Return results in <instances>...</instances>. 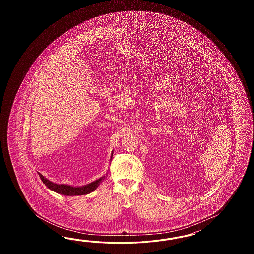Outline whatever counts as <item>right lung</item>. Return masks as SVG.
<instances>
[{"label":"right lung","mask_w":254,"mask_h":254,"mask_svg":"<svg viewBox=\"0 0 254 254\" xmlns=\"http://www.w3.org/2000/svg\"><path fill=\"white\" fill-rule=\"evenodd\" d=\"M113 154H114V151L112 152L111 160H112ZM38 174L41 180L43 181V184H45V186L47 188H49L51 190H53L54 192H57L59 194L66 195V196L89 194L94 190H96L98 186L103 183V180L106 178V176H107V173H106V175H103L101 178L97 179V180L93 181L90 184H85V185H82V186H71V185H68V184H55V183L51 182L48 179L45 178L43 174H41L40 173H38Z\"/></svg>","instance_id":"add662e5"}]
</instances>
